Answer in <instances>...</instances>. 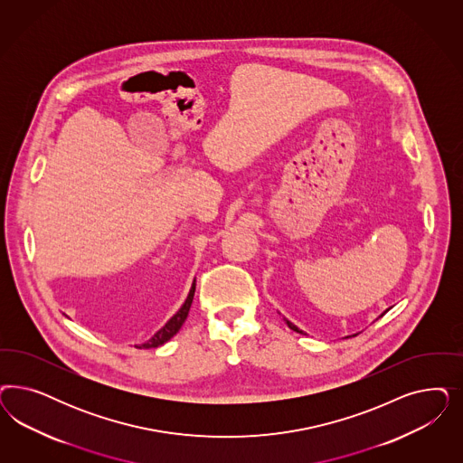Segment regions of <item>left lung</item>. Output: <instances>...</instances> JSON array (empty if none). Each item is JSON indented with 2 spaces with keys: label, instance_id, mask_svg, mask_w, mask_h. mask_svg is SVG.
I'll return each instance as SVG.
<instances>
[{
  "label": "left lung",
  "instance_id": "left-lung-1",
  "mask_svg": "<svg viewBox=\"0 0 463 463\" xmlns=\"http://www.w3.org/2000/svg\"><path fill=\"white\" fill-rule=\"evenodd\" d=\"M284 322H286V324H288V327L291 328V330H295V332H298V334H305V332H303V330H299V328L297 327V326H295V324H291V322H289V320H288V318H284ZM305 335H307V334H305Z\"/></svg>",
  "mask_w": 463,
  "mask_h": 463
}]
</instances>
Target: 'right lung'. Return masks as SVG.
<instances>
[{"instance_id":"add662e5","label":"right lung","mask_w":463,"mask_h":463,"mask_svg":"<svg viewBox=\"0 0 463 463\" xmlns=\"http://www.w3.org/2000/svg\"><path fill=\"white\" fill-rule=\"evenodd\" d=\"M194 291L195 279L193 286H191V291H189V295H187V299H185L184 305L180 307L179 312L174 315V317L165 324L164 327L160 328L149 341L141 344V345H136V347H139V349H149V347H158V345H162V344L166 343V341H170V339L179 332L182 324L185 322V318H187V315H189L193 299H194Z\"/></svg>"}]
</instances>
